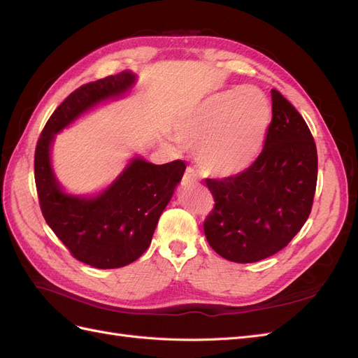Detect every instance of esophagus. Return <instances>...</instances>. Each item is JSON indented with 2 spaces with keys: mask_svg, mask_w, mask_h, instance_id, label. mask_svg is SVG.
I'll return each instance as SVG.
<instances>
[{
  "mask_svg": "<svg viewBox=\"0 0 358 358\" xmlns=\"http://www.w3.org/2000/svg\"><path fill=\"white\" fill-rule=\"evenodd\" d=\"M183 182H185V183H197L199 182V175L196 173V170L188 167L187 171H185V175H183Z\"/></svg>",
  "mask_w": 358,
  "mask_h": 358,
  "instance_id": "34e87169",
  "label": "esophagus"
}]
</instances>
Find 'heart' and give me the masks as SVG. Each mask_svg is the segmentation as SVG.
<instances>
[{
  "label": "heart",
  "instance_id": "heart-1",
  "mask_svg": "<svg viewBox=\"0 0 358 358\" xmlns=\"http://www.w3.org/2000/svg\"><path fill=\"white\" fill-rule=\"evenodd\" d=\"M272 109L262 91L243 86L212 96L182 125L179 138L197 149L200 169L233 178L251 167L262 152Z\"/></svg>",
  "mask_w": 358,
  "mask_h": 358
}]
</instances>
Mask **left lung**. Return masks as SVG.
<instances>
[{
    "label": "left lung",
    "instance_id": "left-lung-1",
    "mask_svg": "<svg viewBox=\"0 0 358 358\" xmlns=\"http://www.w3.org/2000/svg\"><path fill=\"white\" fill-rule=\"evenodd\" d=\"M317 178V146L308 124L272 90V122L254 164L233 178L206 179L215 200L203 224L210 248L234 263L279 252L309 218Z\"/></svg>",
    "mask_w": 358,
    "mask_h": 358
}]
</instances>
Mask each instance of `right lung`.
<instances>
[{
	"label": "right lung",
	"mask_w": 358,
	"mask_h": 358,
	"mask_svg": "<svg viewBox=\"0 0 358 358\" xmlns=\"http://www.w3.org/2000/svg\"><path fill=\"white\" fill-rule=\"evenodd\" d=\"M136 82L131 71L82 85L64 100L40 134L34 155L38 203L48 225L79 262L96 268L124 267L152 241L187 166L182 159L152 164L134 158L112 185L95 197L64 192L50 166L55 134L91 107L125 94Z\"/></svg>",
	"instance_id": "right-lung-1"
}]
</instances>
